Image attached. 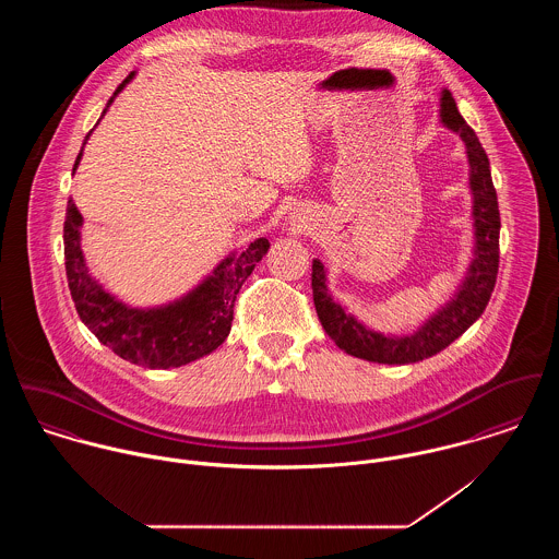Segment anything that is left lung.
<instances>
[{
  "instance_id": "obj_1",
  "label": "left lung",
  "mask_w": 559,
  "mask_h": 559,
  "mask_svg": "<svg viewBox=\"0 0 559 559\" xmlns=\"http://www.w3.org/2000/svg\"><path fill=\"white\" fill-rule=\"evenodd\" d=\"M441 120L454 129L465 146L472 165L469 182L474 191V217H476V258L469 275L461 286L456 299L437 312L421 329L406 337H388L366 329L361 322L346 314V310L326 293L324 266L320 260L312 262V293L320 324L326 335L348 355L377 361V364H415L441 353L456 337H461L488 306L499 271V206L497 191L490 178L488 157L479 144L474 129L461 116L456 100L448 90L441 96Z\"/></svg>"
}]
</instances>
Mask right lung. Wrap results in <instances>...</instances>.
I'll return each instance as SVG.
<instances>
[{"label":"right lung","instance_id":"right-lung-1","mask_svg":"<svg viewBox=\"0 0 559 559\" xmlns=\"http://www.w3.org/2000/svg\"><path fill=\"white\" fill-rule=\"evenodd\" d=\"M131 78L133 73L118 85L114 96ZM111 100L114 98H109L107 107ZM80 159L81 153L75 167ZM80 211L73 200H69L64 264L81 322L118 357L151 370L185 366L224 344L233 329L240 286L269 251V240H253L239 255L226 258L215 273L185 299L157 310H135L116 301L87 275L80 247Z\"/></svg>","mask_w":559,"mask_h":559}]
</instances>
